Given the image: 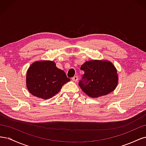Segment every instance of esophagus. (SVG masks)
<instances>
[{
  "mask_svg": "<svg viewBox=\"0 0 146 146\" xmlns=\"http://www.w3.org/2000/svg\"><path fill=\"white\" fill-rule=\"evenodd\" d=\"M72 80L74 82H77L78 80V77L77 76H74L72 78Z\"/></svg>",
  "mask_w": 146,
  "mask_h": 146,
  "instance_id": "esophagus-1",
  "label": "esophagus"
}]
</instances>
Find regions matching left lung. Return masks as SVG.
I'll return each mask as SVG.
<instances>
[{"instance_id":"1","label":"left lung","mask_w":146,"mask_h":146,"mask_svg":"<svg viewBox=\"0 0 146 146\" xmlns=\"http://www.w3.org/2000/svg\"><path fill=\"white\" fill-rule=\"evenodd\" d=\"M80 69L84 74L78 85L91 98L107 95L114 91L117 85V70L108 61H86Z\"/></svg>"}]
</instances>
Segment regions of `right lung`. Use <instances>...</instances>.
Wrapping results in <instances>:
<instances>
[{"instance_id": "1", "label": "right lung", "mask_w": 146, "mask_h": 146, "mask_svg": "<svg viewBox=\"0 0 146 146\" xmlns=\"http://www.w3.org/2000/svg\"><path fill=\"white\" fill-rule=\"evenodd\" d=\"M70 81L63 70L56 68L52 61H36L30 66L27 72V89L34 96L50 99Z\"/></svg>"}]
</instances>
